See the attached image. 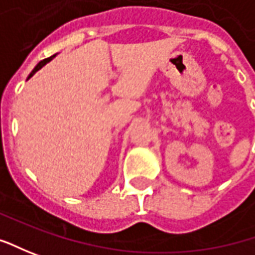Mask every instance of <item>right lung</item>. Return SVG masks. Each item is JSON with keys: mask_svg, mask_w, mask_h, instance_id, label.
Instances as JSON below:
<instances>
[{"mask_svg": "<svg viewBox=\"0 0 255 255\" xmlns=\"http://www.w3.org/2000/svg\"><path fill=\"white\" fill-rule=\"evenodd\" d=\"M53 57H55V55H53V56L48 57V59H43V60H42V62H39V63H38V65H36V67H35V69H33V70H32V72H31V75H29V77H32V76L35 75V73H36V72H38V70H39L40 67H42V66H45V65H46V63H48V62H50V60H52V59H53Z\"/></svg>", "mask_w": 255, "mask_h": 255, "instance_id": "obj_1", "label": "right lung"}]
</instances>
